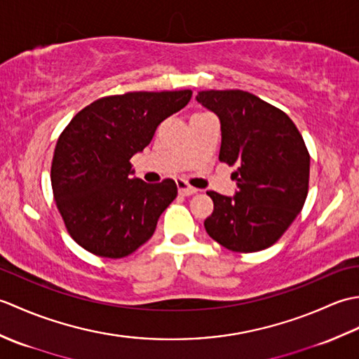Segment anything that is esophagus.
<instances>
[{
  "mask_svg": "<svg viewBox=\"0 0 359 359\" xmlns=\"http://www.w3.org/2000/svg\"><path fill=\"white\" fill-rule=\"evenodd\" d=\"M175 184H177V188H179V193H180L182 196H191V194L197 193V189H196L194 187H191V185H188L185 180H182V179H177V180H175Z\"/></svg>",
  "mask_w": 359,
  "mask_h": 359,
  "instance_id": "34e87169",
  "label": "esophagus"
}]
</instances>
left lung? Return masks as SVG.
Masks as SVG:
<instances>
[{
	"label": "left lung",
	"instance_id": "left-lung-1",
	"mask_svg": "<svg viewBox=\"0 0 359 359\" xmlns=\"http://www.w3.org/2000/svg\"><path fill=\"white\" fill-rule=\"evenodd\" d=\"M196 100L220 120L219 160L230 166L238 191L207 194L210 238L236 253H255L278 242L299 215L309 193L310 154L284 111L245 90H201Z\"/></svg>",
	"mask_w": 359,
	"mask_h": 359
}]
</instances>
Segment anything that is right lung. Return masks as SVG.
Returning <instances> with one entry per match:
<instances>
[{
  "label": "right lung",
  "mask_w": 359,
  "mask_h": 359,
  "mask_svg": "<svg viewBox=\"0 0 359 359\" xmlns=\"http://www.w3.org/2000/svg\"><path fill=\"white\" fill-rule=\"evenodd\" d=\"M191 95L184 89L98 98L60 134L50 168L53 199L67 233L89 253L125 257L154 234L177 185L131 179L129 160Z\"/></svg>",
  "instance_id": "right-lung-1"
}]
</instances>
